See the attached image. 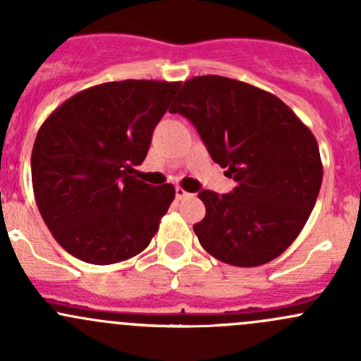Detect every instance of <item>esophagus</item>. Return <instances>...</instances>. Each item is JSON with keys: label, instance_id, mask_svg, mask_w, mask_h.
<instances>
[{"label": "esophagus", "instance_id": "obj_1", "mask_svg": "<svg viewBox=\"0 0 361 361\" xmlns=\"http://www.w3.org/2000/svg\"><path fill=\"white\" fill-rule=\"evenodd\" d=\"M187 197H190V194H188L185 188L176 187V199H178V201H183V199H187Z\"/></svg>", "mask_w": 361, "mask_h": 361}]
</instances>
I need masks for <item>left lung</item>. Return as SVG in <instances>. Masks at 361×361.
Instances as JSON below:
<instances>
[{
	"label": "left lung",
	"instance_id": "obj_1",
	"mask_svg": "<svg viewBox=\"0 0 361 361\" xmlns=\"http://www.w3.org/2000/svg\"><path fill=\"white\" fill-rule=\"evenodd\" d=\"M171 113L197 129L211 159L234 178L231 194L202 190L194 232L211 257L235 267L274 260L297 239L323 180L318 141L274 94L218 75L194 76Z\"/></svg>",
	"mask_w": 361,
	"mask_h": 361
}]
</instances>
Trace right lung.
<instances>
[{"mask_svg":"<svg viewBox=\"0 0 361 361\" xmlns=\"http://www.w3.org/2000/svg\"><path fill=\"white\" fill-rule=\"evenodd\" d=\"M180 82L122 80L89 87L56 108L31 154L35 201L54 239L78 260L110 265L141 253L174 201L134 166Z\"/></svg>","mask_w":361,"mask_h":361,"instance_id":"right-lung-1","label":"right lung"}]
</instances>
